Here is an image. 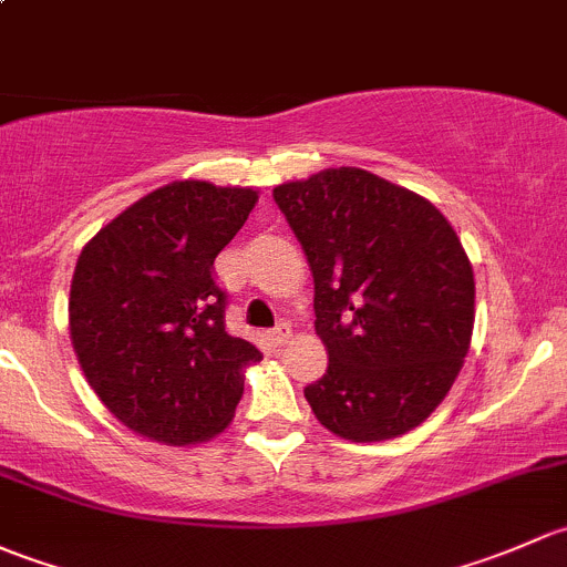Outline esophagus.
<instances>
[{
    "label": "esophagus",
    "instance_id": "obj_1",
    "mask_svg": "<svg viewBox=\"0 0 567 567\" xmlns=\"http://www.w3.org/2000/svg\"><path fill=\"white\" fill-rule=\"evenodd\" d=\"M291 338V327L286 324V322H281V324H276L270 330V341L276 343V347H281V343H286Z\"/></svg>",
    "mask_w": 567,
    "mask_h": 567
}]
</instances>
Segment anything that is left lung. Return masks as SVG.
I'll return each instance as SVG.
<instances>
[{"label": "left lung", "mask_w": 567, "mask_h": 567, "mask_svg": "<svg viewBox=\"0 0 567 567\" xmlns=\"http://www.w3.org/2000/svg\"><path fill=\"white\" fill-rule=\"evenodd\" d=\"M272 198L313 272L327 373L319 423L352 442L417 429L456 382L475 324V278L429 198L354 166L284 183Z\"/></svg>", "instance_id": "1"}]
</instances>
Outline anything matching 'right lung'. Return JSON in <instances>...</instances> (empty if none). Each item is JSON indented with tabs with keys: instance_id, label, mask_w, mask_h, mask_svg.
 I'll return each instance as SVG.
<instances>
[{
	"instance_id": "right-lung-1",
	"label": "right lung",
	"mask_w": 567,
	"mask_h": 567,
	"mask_svg": "<svg viewBox=\"0 0 567 567\" xmlns=\"http://www.w3.org/2000/svg\"><path fill=\"white\" fill-rule=\"evenodd\" d=\"M259 202L254 188L177 179L103 226L70 284V341L120 423L163 445L220 434L261 352L229 336L213 261Z\"/></svg>"
}]
</instances>
